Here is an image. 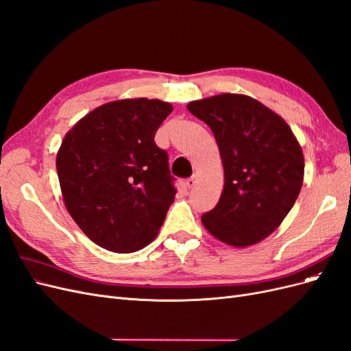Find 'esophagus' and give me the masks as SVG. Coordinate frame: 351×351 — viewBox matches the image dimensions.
Instances as JSON below:
<instances>
[{
    "label": "esophagus",
    "instance_id": "34e87169",
    "mask_svg": "<svg viewBox=\"0 0 351 351\" xmlns=\"http://www.w3.org/2000/svg\"><path fill=\"white\" fill-rule=\"evenodd\" d=\"M195 184H197V175H192L191 178L186 179V186L188 188H192Z\"/></svg>",
    "mask_w": 351,
    "mask_h": 351
}]
</instances>
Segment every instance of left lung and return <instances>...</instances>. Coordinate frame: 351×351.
<instances>
[{"label":"left lung","mask_w":351,"mask_h":351,"mask_svg":"<svg viewBox=\"0 0 351 351\" xmlns=\"http://www.w3.org/2000/svg\"><path fill=\"white\" fill-rule=\"evenodd\" d=\"M211 128L224 169L217 206L204 228L226 245L246 247L273 233L295 206L303 182L302 147L287 122L258 100L224 93L188 104Z\"/></svg>","instance_id":"8db88e82"}]
</instances>
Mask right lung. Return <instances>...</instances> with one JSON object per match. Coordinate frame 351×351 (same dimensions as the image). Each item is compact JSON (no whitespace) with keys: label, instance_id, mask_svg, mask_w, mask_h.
Listing matches in <instances>:
<instances>
[{"label":"right lung","instance_id":"1","mask_svg":"<svg viewBox=\"0 0 351 351\" xmlns=\"http://www.w3.org/2000/svg\"><path fill=\"white\" fill-rule=\"evenodd\" d=\"M173 110L159 99L101 105L65 134L56 154L64 204L84 234L112 252L154 241L175 199L156 131Z\"/></svg>","mask_w":351,"mask_h":351}]
</instances>
